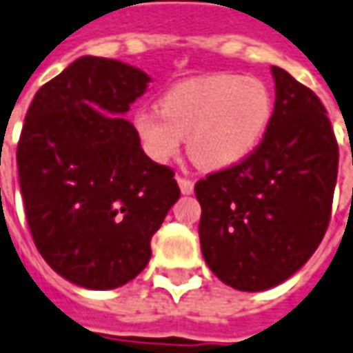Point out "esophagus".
I'll use <instances>...</instances> for the list:
<instances>
[{"label":"esophagus","mask_w":353,"mask_h":353,"mask_svg":"<svg viewBox=\"0 0 353 353\" xmlns=\"http://www.w3.org/2000/svg\"><path fill=\"white\" fill-rule=\"evenodd\" d=\"M177 183H179V189H181V193H183V195H191V193H193V189H195L193 181L183 176H177Z\"/></svg>","instance_id":"34e87169"}]
</instances>
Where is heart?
<instances>
[{
	"label": "heart",
	"mask_w": 353,
	"mask_h": 353,
	"mask_svg": "<svg viewBox=\"0 0 353 353\" xmlns=\"http://www.w3.org/2000/svg\"><path fill=\"white\" fill-rule=\"evenodd\" d=\"M274 112L272 92L255 77L218 73L172 86L160 110L133 114L145 152L170 162L187 135L191 157L208 170H224L245 160L267 133Z\"/></svg>",
	"instance_id": "b5f03b06"
}]
</instances>
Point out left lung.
I'll use <instances>...</instances> for the list:
<instances>
[{
  "mask_svg": "<svg viewBox=\"0 0 353 353\" xmlns=\"http://www.w3.org/2000/svg\"><path fill=\"white\" fill-rule=\"evenodd\" d=\"M276 102L259 146L236 166L195 183L199 237L210 270L241 292L297 272L330 222L338 143L319 96L272 67Z\"/></svg>",
  "mask_w": 353,
  "mask_h": 353,
  "instance_id": "left-lung-1",
  "label": "left lung"
}]
</instances>
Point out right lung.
<instances>
[{"label":"right lung","instance_id":"obj_1","mask_svg":"<svg viewBox=\"0 0 353 353\" xmlns=\"http://www.w3.org/2000/svg\"><path fill=\"white\" fill-rule=\"evenodd\" d=\"M148 83L116 59L79 57L26 112L17 146L26 222L46 263L77 286L133 280L179 199L174 170L146 157L121 117Z\"/></svg>","mask_w":353,"mask_h":353}]
</instances>
